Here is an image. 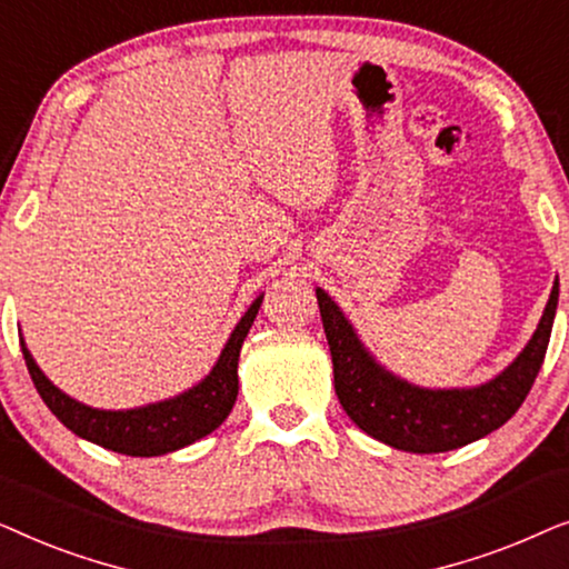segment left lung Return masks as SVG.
Segmentation results:
<instances>
[{
    "mask_svg": "<svg viewBox=\"0 0 569 569\" xmlns=\"http://www.w3.org/2000/svg\"><path fill=\"white\" fill-rule=\"evenodd\" d=\"M333 362V388L349 419L386 446L407 453H446L495 432L520 409L547 357L557 313L555 282L539 329L502 376L466 391H425L393 378L365 352L352 326L323 290H316Z\"/></svg>",
    "mask_w": 569,
    "mask_h": 569,
    "instance_id": "8db88e82",
    "label": "left lung"
}]
</instances>
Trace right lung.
I'll use <instances>...</instances> for the list:
<instances>
[{"instance_id": "right-lung-1", "label": "right lung", "mask_w": 569, "mask_h": 569, "mask_svg": "<svg viewBox=\"0 0 569 569\" xmlns=\"http://www.w3.org/2000/svg\"><path fill=\"white\" fill-rule=\"evenodd\" d=\"M259 308L261 298L240 318V323L230 333L228 345L222 349L220 360H217L212 372L199 386L176 396V399L150 403V407L142 409L103 411L84 407V403L61 393L38 370V365L33 362L26 345H22V357H26L28 372L33 378L36 391L41 393L46 407L74 435L123 456H162L170 453V450L191 446V442L204 438V435L217 430L228 419L232 403L238 399L240 347H243V339L248 329H251Z\"/></svg>"}]
</instances>
